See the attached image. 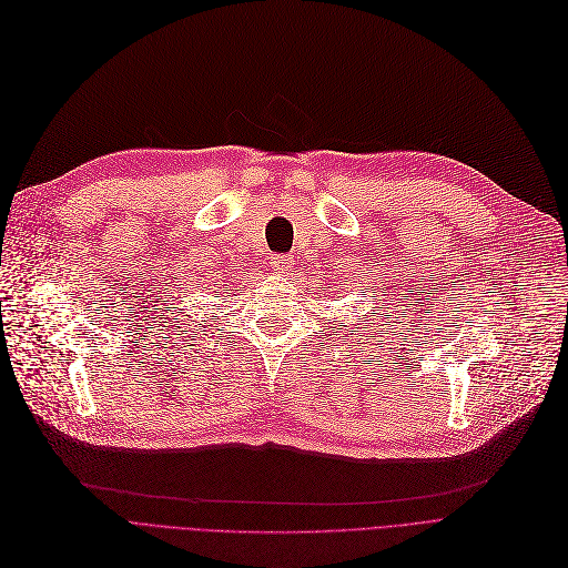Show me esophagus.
Segmentation results:
<instances>
[{"label":"esophagus","instance_id":"esophagus-1","mask_svg":"<svg viewBox=\"0 0 568 568\" xmlns=\"http://www.w3.org/2000/svg\"><path fill=\"white\" fill-rule=\"evenodd\" d=\"M270 267L275 270V273H288V270L293 267V258L286 256V254H273L270 256Z\"/></svg>","mask_w":568,"mask_h":568}]
</instances>
